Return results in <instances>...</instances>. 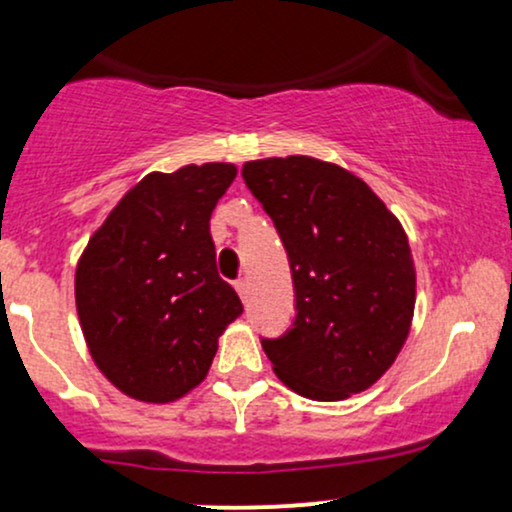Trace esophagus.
Segmentation results:
<instances>
[{"label":"esophagus","instance_id":"1","mask_svg":"<svg viewBox=\"0 0 512 512\" xmlns=\"http://www.w3.org/2000/svg\"><path fill=\"white\" fill-rule=\"evenodd\" d=\"M236 291H238V296L243 298H248V291H250V284H248V279H245V276H240V279L236 281Z\"/></svg>","mask_w":512,"mask_h":512}]
</instances>
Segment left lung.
I'll use <instances>...</instances> for the list:
<instances>
[{
  "label": "left lung",
  "instance_id": "left-lung-1",
  "mask_svg": "<svg viewBox=\"0 0 512 512\" xmlns=\"http://www.w3.org/2000/svg\"><path fill=\"white\" fill-rule=\"evenodd\" d=\"M289 257L296 317L262 339L298 395L337 402L368 390L409 334L416 274L409 240L363 180L310 156L243 166Z\"/></svg>",
  "mask_w": 512,
  "mask_h": 512
}]
</instances>
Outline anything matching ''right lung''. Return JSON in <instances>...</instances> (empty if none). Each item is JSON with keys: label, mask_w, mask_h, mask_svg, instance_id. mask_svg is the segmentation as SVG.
<instances>
[{"label": "right lung", "mask_w": 512, "mask_h": 512, "mask_svg": "<svg viewBox=\"0 0 512 512\" xmlns=\"http://www.w3.org/2000/svg\"><path fill=\"white\" fill-rule=\"evenodd\" d=\"M233 163L151 173L120 199L76 267V310L105 378L142 402L204 380L243 303L216 272L209 219Z\"/></svg>", "instance_id": "obj_1"}]
</instances>
